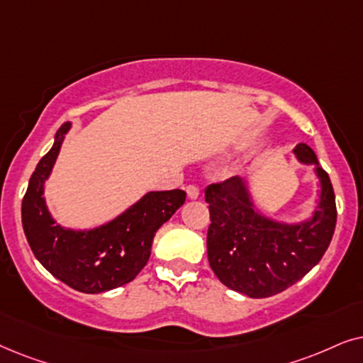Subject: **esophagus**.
Wrapping results in <instances>:
<instances>
[{
  "mask_svg": "<svg viewBox=\"0 0 363 363\" xmlns=\"http://www.w3.org/2000/svg\"><path fill=\"white\" fill-rule=\"evenodd\" d=\"M186 192H187V197H189L191 201H194V199H197V197H199V189H197L196 186H187L186 187Z\"/></svg>",
  "mask_w": 363,
  "mask_h": 363,
  "instance_id": "34e87169",
  "label": "esophagus"
}]
</instances>
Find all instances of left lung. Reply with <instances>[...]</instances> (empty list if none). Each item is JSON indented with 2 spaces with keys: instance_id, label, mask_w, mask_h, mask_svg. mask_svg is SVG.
I'll return each mask as SVG.
<instances>
[{
  "instance_id": "8db88e82",
  "label": "left lung",
  "mask_w": 363,
  "mask_h": 363,
  "mask_svg": "<svg viewBox=\"0 0 363 363\" xmlns=\"http://www.w3.org/2000/svg\"><path fill=\"white\" fill-rule=\"evenodd\" d=\"M294 154L298 162L313 164L320 181L317 207L307 220L287 224L262 214L244 177H230L206 189L211 269L225 287L247 297H270L294 286L320 262L335 230L330 177L307 144H297Z\"/></svg>"
}]
</instances>
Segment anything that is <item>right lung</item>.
I'll list each match as a JSON object with an SVG mask.
<instances>
[{"instance_id": "obj_1", "label": "right lung", "mask_w": 363, "mask_h": 363, "mask_svg": "<svg viewBox=\"0 0 363 363\" xmlns=\"http://www.w3.org/2000/svg\"><path fill=\"white\" fill-rule=\"evenodd\" d=\"M69 129L71 123L57 129L55 144L33 172L23 197V229L33 254L48 272L74 291L99 294L131 282L141 272L157 229L184 204L186 192H147L116 219L94 229L74 230L56 224L43 194Z\"/></svg>"}]
</instances>
